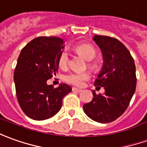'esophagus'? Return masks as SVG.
Masks as SVG:
<instances>
[{
    "label": "esophagus",
    "instance_id": "esophagus-1",
    "mask_svg": "<svg viewBox=\"0 0 147 147\" xmlns=\"http://www.w3.org/2000/svg\"><path fill=\"white\" fill-rule=\"evenodd\" d=\"M72 91H74V92H81V91H82V89H79V88H72Z\"/></svg>",
    "mask_w": 147,
    "mask_h": 147
}]
</instances>
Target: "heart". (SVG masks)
Returning <instances> with one entry per match:
<instances>
[{"instance_id": "1", "label": "heart", "mask_w": 147, "mask_h": 147, "mask_svg": "<svg viewBox=\"0 0 147 147\" xmlns=\"http://www.w3.org/2000/svg\"><path fill=\"white\" fill-rule=\"evenodd\" d=\"M76 50L77 52H80L84 56V58L88 60H91L93 59L96 56V51L90 45H80L76 46ZM69 63V56L68 53L64 50L59 54V58H58V63L59 66L62 68H65L68 65ZM91 78V74L88 71H74V72H70L67 74L64 80L67 83L72 84L77 87H82L84 84V83L87 80H88Z\"/></svg>"}]
</instances>
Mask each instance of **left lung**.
Returning a JSON list of instances; mask_svg holds the SVG:
<instances>
[{"instance_id": "1", "label": "left lung", "mask_w": 147, "mask_h": 147, "mask_svg": "<svg viewBox=\"0 0 147 147\" xmlns=\"http://www.w3.org/2000/svg\"><path fill=\"white\" fill-rule=\"evenodd\" d=\"M94 41L100 48L103 66L95 81L96 88L103 87V95L93 91L91 102L84 105L85 114L101 123L117 119L127 110L136 88L134 59L123 43L107 36H94Z\"/></svg>"}]
</instances>
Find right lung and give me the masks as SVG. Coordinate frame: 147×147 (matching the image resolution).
Masks as SVG:
<instances>
[{
  "mask_svg": "<svg viewBox=\"0 0 147 147\" xmlns=\"http://www.w3.org/2000/svg\"><path fill=\"white\" fill-rule=\"evenodd\" d=\"M63 40L56 36L33 39L24 47L14 71L16 94L24 113L34 120L48 119L59 111L63 97L71 91L67 84L55 88L47 80L58 71Z\"/></svg>",
  "mask_w": 147,
  "mask_h": 147,
  "instance_id": "1",
  "label": "right lung"
}]
</instances>
